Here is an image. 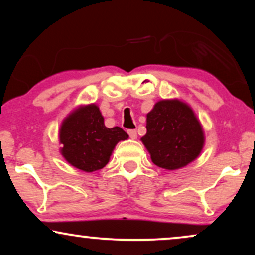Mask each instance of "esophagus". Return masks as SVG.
Instances as JSON below:
<instances>
[{"label":"esophagus","mask_w":255,"mask_h":255,"mask_svg":"<svg viewBox=\"0 0 255 255\" xmlns=\"http://www.w3.org/2000/svg\"><path fill=\"white\" fill-rule=\"evenodd\" d=\"M128 133L131 139H137V131L135 130H128Z\"/></svg>","instance_id":"obj_1"}]
</instances>
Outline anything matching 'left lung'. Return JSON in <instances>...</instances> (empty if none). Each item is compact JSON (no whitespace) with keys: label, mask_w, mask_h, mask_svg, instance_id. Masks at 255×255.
<instances>
[{"label":"left lung","mask_w":255,"mask_h":255,"mask_svg":"<svg viewBox=\"0 0 255 255\" xmlns=\"http://www.w3.org/2000/svg\"><path fill=\"white\" fill-rule=\"evenodd\" d=\"M147 132L141 141L154 165L165 169L184 167L198 156L204 144L200 122L187 104L160 101L147 114Z\"/></svg>","instance_id":"left-lung-1"}]
</instances>
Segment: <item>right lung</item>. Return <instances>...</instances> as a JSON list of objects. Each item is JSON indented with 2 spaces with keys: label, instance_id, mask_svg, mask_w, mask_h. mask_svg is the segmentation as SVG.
<instances>
[{
  "label": "right lung",
  "instance_id": "add662e5",
  "mask_svg": "<svg viewBox=\"0 0 255 255\" xmlns=\"http://www.w3.org/2000/svg\"><path fill=\"white\" fill-rule=\"evenodd\" d=\"M128 137L120 127L107 128L99 108L90 104L75 110L62 123L61 153L72 166L95 172L107 165L117 142Z\"/></svg>",
  "mask_w": 255,
  "mask_h": 255
}]
</instances>
